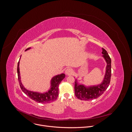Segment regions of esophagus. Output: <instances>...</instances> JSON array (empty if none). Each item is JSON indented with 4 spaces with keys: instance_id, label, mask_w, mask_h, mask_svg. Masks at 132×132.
<instances>
[{
    "instance_id": "1",
    "label": "esophagus",
    "mask_w": 132,
    "mask_h": 132,
    "mask_svg": "<svg viewBox=\"0 0 132 132\" xmlns=\"http://www.w3.org/2000/svg\"><path fill=\"white\" fill-rule=\"evenodd\" d=\"M73 72V70L71 68H68L66 69L65 70V73L66 75H71L72 73Z\"/></svg>"
}]
</instances>
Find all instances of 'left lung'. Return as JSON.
Wrapping results in <instances>:
<instances>
[{
    "mask_svg": "<svg viewBox=\"0 0 132 132\" xmlns=\"http://www.w3.org/2000/svg\"><path fill=\"white\" fill-rule=\"evenodd\" d=\"M103 57L107 63L105 77L101 85L97 86L86 87L82 85H78L76 80L75 81V95L81 100H91L101 95L106 90L110 85L111 76V60L106 51L102 48Z\"/></svg>",
    "mask_w": 132,
    "mask_h": 132,
    "instance_id": "obj_1",
    "label": "left lung"
}]
</instances>
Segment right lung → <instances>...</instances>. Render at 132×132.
I'll return each mask as SVG.
<instances>
[{"mask_svg":"<svg viewBox=\"0 0 132 132\" xmlns=\"http://www.w3.org/2000/svg\"><path fill=\"white\" fill-rule=\"evenodd\" d=\"M29 47L26 50L27 51L30 49ZM17 72L18 81L19 82L20 88L22 91L27 95L30 98L36 102L41 103H46L52 102L57 98L59 96V86L62 80L65 77V75L62 73L54 77L51 80V88L50 90L45 93H40L36 92H33L27 90L22 85L21 79L19 71V61L18 62L17 66Z\"/></svg>","mask_w":132,"mask_h":132,"instance_id":"obj_1","label":"right lung"}]
</instances>
